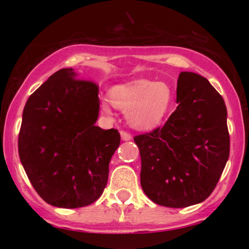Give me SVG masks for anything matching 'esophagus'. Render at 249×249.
I'll return each instance as SVG.
<instances>
[{
  "instance_id": "1",
  "label": "esophagus",
  "mask_w": 249,
  "mask_h": 249,
  "mask_svg": "<svg viewBox=\"0 0 249 249\" xmlns=\"http://www.w3.org/2000/svg\"><path fill=\"white\" fill-rule=\"evenodd\" d=\"M121 137H122V141L124 142L131 141V138H132V136H131L128 132H126V131H121Z\"/></svg>"
}]
</instances>
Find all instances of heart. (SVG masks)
<instances>
[{
	"mask_svg": "<svg viewBox=\"0 0 249 249\" xmlns=\"http://www.w3.org/2000/svg\"><path fill=\"white\" fill-rule=\"evenodd\" d=\"M108 95L115 107L128 110L131 124L138 128H151L158 125L172 103V91L168 85L150 79H136L115 85L110 89ZM112 104L107 99H103V112L111 115Z\"/></svg>",
	"mask_w": 249,
	"mask_h": 249,
	"instance_id": "heart-1",
	"label": "heart"
}]
</instances>
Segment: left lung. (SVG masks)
Wrapping results in <instances>:
<instances>
[{"instance_id": "8db88e82", "label": "left lung", "mask_w": 249, "mask_h": 249, "mask_svg": "<svg viewBox=\"0 0 249 249\" xmlns=\"http://www.w3.org/2000/svg\"><path fill=\"white\" fill-rule=\"evenodd\" d=\"M177 107L162 127L134 137L141 184L161 206L182 208L211 196L230 157L227 108L205 77L180 72Z\"/></svg>"}]
</instances>
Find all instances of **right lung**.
Instances as JSON below:
<instances>
[{"instance_id":"obj_1","label":"right lung","mask_w":249,"mask_h":249,"mask_svg":"<svg viewBox=\"0 0 249 249\" xmlns=\"http://www.w3.org/2000/svg\"><path fill=\"white\" fill-rule=\"evenodd\" d=\"M98 112L97 84L77 79L71 68L51 75L25 103L19 159L48 204L78 208L102 196L121 134L96 126Z\"/></svg>"}]
</instances>
